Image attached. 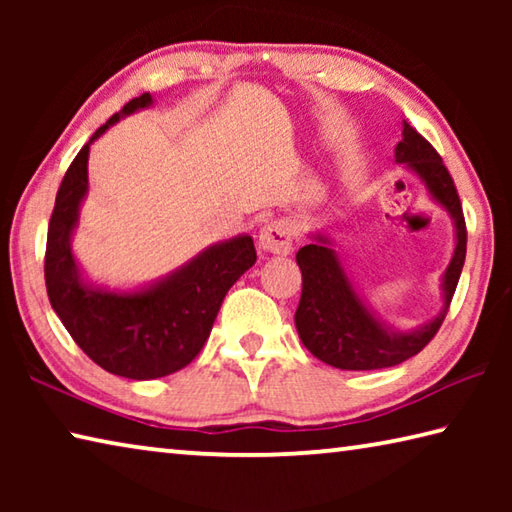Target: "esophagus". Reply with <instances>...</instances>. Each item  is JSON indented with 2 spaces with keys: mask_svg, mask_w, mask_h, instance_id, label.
Instances as JSON below:
<instances>
[{
  "mask_svg": "<svg viewBox=\"0 0 512 512\" xmlns=\"http://www.w3.org/2000/svg\"><path fill=\"white\" fill-rule=\"evenodd\" d=\"M259 246H262L266 253H275V255L291 253V246H293L291 225L284 219H275L271 223H266L264 228L259 230Z\"/></svg>",
  "mask_w": 512,
  "mask_h": 512,
  "instance_id": "1",
  "label": "esophagus"
}]
</instances>
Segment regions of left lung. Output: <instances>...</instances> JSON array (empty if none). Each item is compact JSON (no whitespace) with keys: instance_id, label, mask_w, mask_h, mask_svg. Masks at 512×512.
Instances as JSON below:
<instances>
[{"instance_id":"8db88e82","label":"left lung","mask_w":512,"mask_h":512,"mask_svg":"<svg viewBox=\"0 0 512 512\" xmlns=\"http://www.w3.org/2000/svg\"><path fill=\"white\" fill-rule=\"evenodd\" d=\"M397 162H404L424 180L436 201L447 207L456 223V248L443 280V311L420 329L395 334L370 314L354 293L339 257L325 235H316L302 246L296 262L302 271V293L296 309L300 341L316 359L341 370H379L411 359L429 345L443 325L461 277L467 250V228L456 185L438 151L404 121L402 142L395 149Z\"/></svg>"}]
</instances>
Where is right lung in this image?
<instances>
[{
  "label": "right lung",
  "mask_w": 512,
  "mask_h": 512,
  "mask_svg": "<svg viewBox=\"0 0 512 512\" xmlns=\"http://www.w3.org/2000/svg\"><path fill=\"white\" fill-rule=\"evenodd\" d=\"M151 106L144 92L112 115L69 164L51 212L45 282L51 307L74 343L112 375L158 379L183 370L203 350L225 293L257 262L250 237L207 248L167 280L144 291L110 293L81 280L69 237L88 192L90 144L119 117Z\"/></svg>",
  "instance_id": "right-lung-1"
}]
</instances>
